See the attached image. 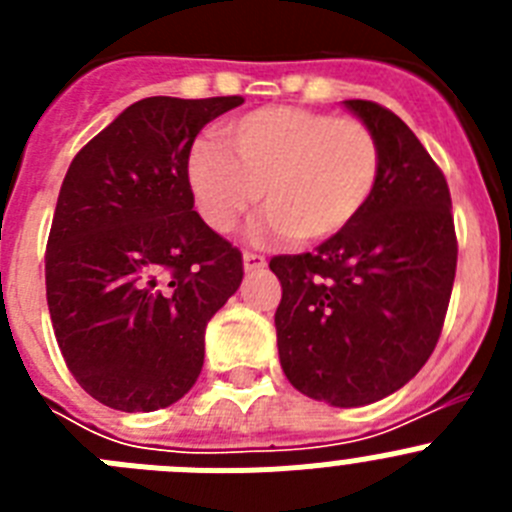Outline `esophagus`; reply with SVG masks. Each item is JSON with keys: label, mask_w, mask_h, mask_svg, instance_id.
I'll use <instances>...</instances> for the list:
<instances>
[{"label": "esophagus", "mask_w": 512, "mask_h": 512, "mask_svg": "<svg viewBox=\"0 0 512 512\" xmlns=\"http://www.w3.org/2000/svg\"><path fill=\"white\" fill-rule=\"evenodd\" d=\"M264 266H266V259L261 256V253H251V251L243 253V269H246L248 274H253V271H261Z\"/></svg>", "instance_id": "34e87169"}]
</instances>
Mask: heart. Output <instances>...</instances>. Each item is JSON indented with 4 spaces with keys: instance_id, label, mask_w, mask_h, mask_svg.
Listing matches in <instances>:
<instances>
[{
    "instance_id": "heart-1",
    "label": "heart",
    "mask_w": 512,
    "mask_h": 512,
    "mask_svg": "<svg viewBox=\"0 0 512 512\" xmlns=\"http://www.w3.org/2000/svg\"><path fill=\"white\" fill-rule=\"evenodd\" d=\"M223 145L197 143L187 179L202 220L230 233L266 194L259 235L328 241L354 223L382 166L379 140L354 117L305 107H264L220 130Z\"/></svg>"
}]
</instances>
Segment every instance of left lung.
Masks as SVG:
<instances>
[{
    "mask_svg": "<svg viewBox=\"0 0 512 512\" xmlns=\"http://www.w3.org/2000/svg\"><path fill=\"white\" fill-rule=\"evenodd\" d=\"M374 130L382 166L354 223L312 253L274 256L279 361L295 390L336 408L392 395L441 336L456 274L446 176L387 107L346 99Z\"/></svg>",
    "mask_w": 512,
    "mask_h": 512,
    "instance_id": "obj_1",
    "label": "left lung"
}]
</instances>
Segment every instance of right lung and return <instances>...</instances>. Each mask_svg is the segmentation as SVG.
Wrapping results in <instances>:
<instances>
[{
  "instance_id": "add662e5",
  "label": "right lung",
  "mask_w": 512,
  "mask_h": 512,
  "mask_svg": "<svg viewBox=\"0 0 512 512\" xmlns=\"http://www.w3.org/2000/svg\"><path fill=\"white\" fill-rule=\"evenodd\" d=\"M243 97H148L76 153L45 251L53 333L76 382L107 408L182 400L205 328L241 287L238 248L194 212L187 164L207 122Z\"/></svg>"
}]
</instances>
